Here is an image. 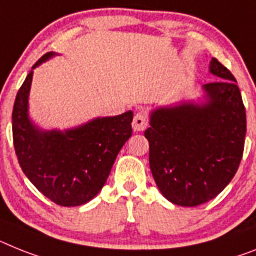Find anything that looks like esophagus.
I'll return each mask as SVG.
<instances>
[{
	"mask_svg": "<svg viewBox=\"0 0 256 256\" xmlns=\"http://www.w3.org/2000/svg\"><path fill=\"white\" fill-rule=\"evenodd\" d=\"M132 124L135 132H143V130H146L148 126L147 116H146L143 112H138V113L134 116V120H132Z\"/></svg>",
	"mask_w": 256,
	"mask_h": 256,
	"instance_id": "1",
	"label": "esophagus"
}]
</instances>
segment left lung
<instances>
[{
	"instance_id": "left-lung-1",
	"label": "left lung",
	"mask_w": 256,
	"mask_h": 256,
	"mask_svg": "<svg viewBox=\"0 0 256 256\" xmlns=\"http://www.w3.org/2000/svg\"><path fill=\"white\" fill-rule=\"evenodd\" d=\"M211 72L218 80L203 86L206 104L158 109L144 132L154 182L169 202L182 207L218 196L244 154L246 110L237 80L216 58Z\"/></svg>"
}]
</instances>
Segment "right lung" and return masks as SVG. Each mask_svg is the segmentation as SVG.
<instances>
[{"label": "right lung", "instance_id": "right-lung-1", "mask_svg": "<svg viewBox=\"0 0 256 256\" xmlns=\"http://www.w3.org/2000/svg\"><path fill=\"white\" fill-rule=\"evenodd\" d=\"M53 53H46L36 68ZM32 70L12 108V142L19 165L40 192L56 204L75 207L98 194L118 152L132 134V112L98 118L68 132H40L27 114Z\"/></svg>", "mask_w": 256, "mask_h": 256}]
</instances>
